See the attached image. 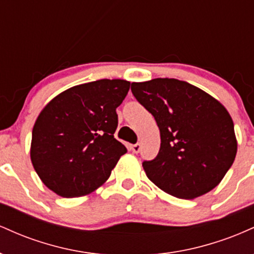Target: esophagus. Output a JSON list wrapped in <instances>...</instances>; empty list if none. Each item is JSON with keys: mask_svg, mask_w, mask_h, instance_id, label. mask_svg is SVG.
Listing matches in <instances>:
<instances>
[{"mask_svg": "<svg viewBox=\"0 0 254 254\" xmlns=\"http://www.w3.org/2000/svg\"><path fill=\"white\" fill-rule=\"evenodd\" d=\"M131 150L133 151V153H139V150H141V144L139 143H136V144H132L131 145Z\"/></svg>", "mask_w": 254, "mask_h": 254, "instance_id": "34e87169", "label": "esophagus"}]
</instances>
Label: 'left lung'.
<instances>
[{
  "instance_id": "1",
  "label": "left lung",
  "mask_w": 254,
  "mask_h": 254,
  "mask_svg": "<svg viewBox=\"0 0 254 254\" xmlns=\"http://www.w3.org/2000/svg\"><path fill=\"white\" fill-rule=\"evenodd\" d=\"M131 90L160 129L159 154L142 164L150 182L184 199L216 188L238 150L234 124L226 107L204 90L177 78L132 82Z\"/></svg>"
}]
</instances>
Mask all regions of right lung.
<instances>
[{"label":"right lung","instance_id":"right-lung-1","mask_svg":"<svg viewBox=\"0 0 254 254\" xmlns=\"http://www.w3.org/2000/svg\"><path fill=\"white\" fill-rule=\"evenodd\" d=\"M130 89L125 80L82 83L60 93L40 111L31 141V161L58 196L82 197L109 179L124 144L113 136L116 109Z\"/></svg>","mask_w":254,"mask_h":254}]
</instances>
